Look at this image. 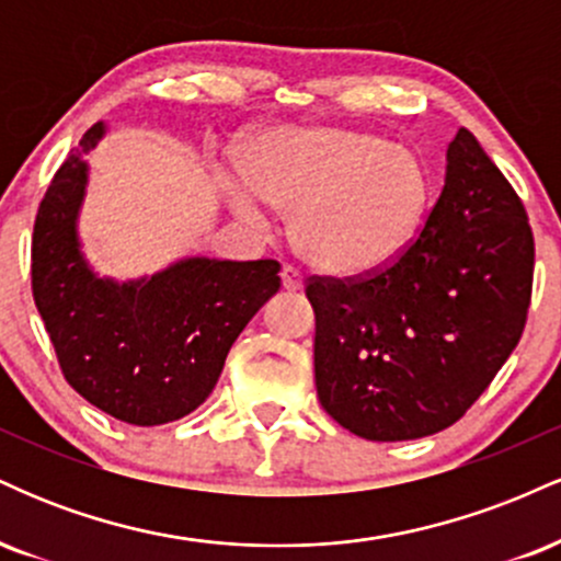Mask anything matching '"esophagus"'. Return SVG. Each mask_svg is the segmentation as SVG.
<instances>
[{
    "instance_id": "34e87169",
    "label": "esophagus",
    "mask_w": 561,
    "mask_h": 561,
    "mask_svg": "<svg viewBox=\"0 0 561 561\" xmlns=\"http://www.w3.org/2000/svg\"><path fill=\"white\" fill-rule=\"evenodd\" d=\"M282 285H285L287 293H298L302 289V276L295 266H282Z\"/></svg>"
}]
</instances>
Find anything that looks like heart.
Here are the masks:
<instances>
[{"label":"heart","mask_w":561,"mask_h":561,"mask_svg":"<svg viewBox=\"0 0 561 561\" xmlns=\"http://www.w3.org/2000/svg\"><path fill=\"white\" fill-rule=\"evenodd\" d=\"M242 179L229 182L237 214L263 221L289 210V234L311 266L362 276L409 248L427 214L433 182L411 147L343 126H279L250 141Z\"/></svg>","instance_id":"1"}]
</instances>
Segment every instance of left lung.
<instances>
[{
	"label": "left lung",
	"instance_id": "8db88e82",
	"mask_svg": "<svg viewBox=\"0 0 561 561\" xmlns=\"http://www.w3.org/2000/svg\"><path fill=\"white\" fill-rule=\"evenodd\" d=\"M536 244L523 199L459 128L424 229L362 279L313 276V371L327 414L392 443L467 414L523 337Z\"/></svg>",
	"mask_w": 561,
	"mask_h": 561
}]
</instances>
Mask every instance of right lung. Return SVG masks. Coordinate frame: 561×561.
<instances>
[{
    "label": "right lung",
    "instance_id": "add662e5",
    "mask_svg": "<svg viewBox=\"0 0 561 561\" xmlns=\"http://www.w3.org/2000/svg\"><path fill=\"white\" fill-rule=\"evenodd\" d=\"M105 131L100 121L83 134L38 205L31 285L70 388L115 420L156 427L214 392L229 347L279 289V263L195 255L128 282L96 274L79 214L87 156Z\"/></svg>",
    "mask_w": 561,
    "mask_h": 561
}]
</instances>
